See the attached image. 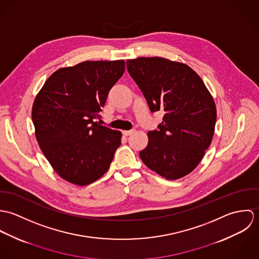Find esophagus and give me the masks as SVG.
I'll use <instances>...</instances> for the list:
<instances>
[{
	"label": "esophagus",
	"instance_id": "obj_1",
	"mask_svg": "<svg viewBox=\"0 0 259 259\" xmlns=\"http://www.w3.org/2000/svg\"><path fill=\"white\" fill-rule=\"evenodd\" d=\"M135 131L134 130H131V131H122V135L123 136H131Z\"/></svg>",
	"mask_w": 259,
	"mask_h": 259
}]
</instances>
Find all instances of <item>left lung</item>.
I'll list each match as a JSON object with an SVG mask.
<instances>
[{
  "label": "left lung",
  "instance_id": "1",
  "mask_svg": "<svg viewBox=\"0 0 259 259\" xmlns=\"http://www.w3.org/2000/svg\"><path fill=\"white\" fill-rule=\"evenodd\" d=\"M126 68L151 112H164L148 133L144 163L167 180L191 172L211 144L217 121L214 101L200 76L185 64L163 58L127 60Z\"/></svg>",
  "mask_w": 259,
  "mask_h": 259
}]
</instances>
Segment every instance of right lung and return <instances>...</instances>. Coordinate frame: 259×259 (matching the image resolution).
I'll list each match as a JSON object with an SVG mask.
<instances>
[{"label":"right lung","mask_w":259,"mask_h":259,"mask_svg":"<svg viewBox=\"0 0 259 259\" xmlns=\"http://www.w3.org/2000/svg\"><path fill=\"white\" fill-rule=\"evenodd\" d=\"M124 61H87L52 74L36 97L32 119L38 146L56 172L87 185L109 169L121 133L97 119Z\"/></svg>","instance_id":"add662e5"}]
</instances>
